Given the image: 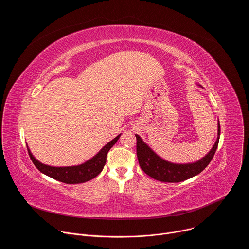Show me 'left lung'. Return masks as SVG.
Instances as JSON below:
<instances>
[{"label": "left lung", "mask_w": 249, "mask_h": 249, "mask_svg": "<svg viewBox=\"0 0 249 249\" xmlns=\"http://www.w3.org/2000/svg\"><path fill=\"white\" fill-rule=\"evenodd\" d=\"M200 88L202 86L198 85ZM221 134V126L218 121V137L216 143L210 150V152L201 160L195 162L189 163H174L161 159L157 155L146 143L142 140L139 135H135L137 138V157L141 168L148 175L161 182H181L187 180L191 177L199 174L203 171L214 157L218 148Z\"/></svg>", "instance_id": "1"}]
</instances>
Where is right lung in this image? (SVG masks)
<instances>
[{
	"label": "right lung",
	"instance_id": "obj_1",
	"mask_svg": "<svg viewBox=\"0 0 249 249\" xmlns=\"http://www.w3.org/2000/svg\"><path fill=\"white\" fill-rule=\"evenodd\" d=\"M120 136L121 134H119L117 137L111 140L109 143L106 144L90 160H87L86 162L80 165H74V166L56 167V166L47 165L38 161L33 157L28 146H27V151L33 164L36 166V168L40 172L46 174L47 176L51 177V178H54L55 180H58L67 184H78V183L87 182L94 178V177H96L102 171L106 162V156H107V153L114 146V144L118 141Z\"/></svg>",
	"mask_w": 249,
	"mask_h": 249
}]
</instances>
